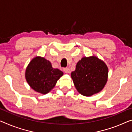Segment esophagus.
<instances>
[{
	"label": "esophagus",
	"instance_id": "34e87169",
	"mask_svg": "<svg viewBox=\"0 0 132 132\" xmlns=\"http://www.w3.org/2000/svg\"><path fill=\"white\" fill-rule=\"evenodd\" d=\"M64 72L66 73H69L70 72V69L69 68H65L63 69Z\"/></svg>",
	"mask_w": 132,
	"mask_h": 132
}]
</instances>
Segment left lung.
<instances>
[{"mask_svg": "<svg viewBox=\"0 0 132 132\" xmlns=\"http://www.w3.org/2000/svg\"><path fill=\"white\" fill-rule=\"evenodd\" d=\"M108 73L105 63L92 56L79 61L71 77L77 91L82 95L90 97L103 89L107 82Z\"/></svg>", "mask_w": 132, "mask_h": 132, "instance_id": "8db88e82", "label": "left lung"}]
</instances>
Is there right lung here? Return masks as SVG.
I'll use <instances>...</instances> for the list:
<instances>
[{"mask_svg": "<svg viewBox=\"0 0 132 132\" xmlns=\"http://www.w3.org/2000/svg\"><path fill=\"white\" fill-rule=\"evenodd\" d=\"M63 72L53 68L50 61L40 56L32 59L25 70V79L30 87L42 94L53 88Z\"/></svg>", "mask_w": 132, "mask_h": 132, "instance_id": "add662e5", "label": "right lung"}]
</instances>
